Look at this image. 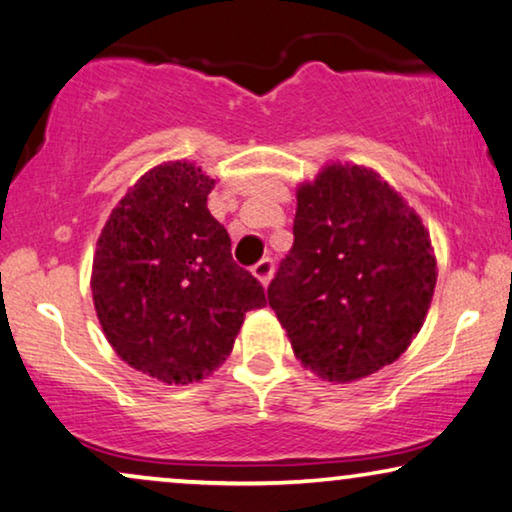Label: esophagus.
I'll list each match as a JSON object with an SVG mask.
<instances>
[{
  "label": "esophagus",
  "instance_id": "1",
  "mask_svg": "<svg viewBox=\"0 0 512 512\" xmlns=\"http://www.w3.org/2000/svg\"><path fill=\"white\" fill-rule=\"evenodd\" d=\"M252 271V276L257 278V281H260L264 288H267L269 285V281H271V276H274V262L271 260H262V262H257L255 267L250 269Z\"/></svg>",
  "mask_w": 512,
  "mask_h": 512
}]
</instances>
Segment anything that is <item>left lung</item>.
Wrapping results in <instances>:
<instances>
[{
    "label": "left lung",
    "instance_id": "1",
    "mask_svg": "<svg viewBox=\"0 0 512 512\" xmlns=\"http://www.w3.org/2000/svg\"><path fill=\"white\" fill-rule=\"evenodd\" d=\"M295 243L267 290L295 358L335 384L391 365L438 281L428 229L377 170L325 163L297 187Z\"/></svg>",
    "mask_w": 512,
    "mask_h": 512
}]
</instances>
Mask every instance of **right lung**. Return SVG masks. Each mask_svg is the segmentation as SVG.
Wrapping results in <instances>:
<instances>
[{"label": "right lung", "instance_id": "1", "mask_svg": "<svg viewBox=\"0 0 512 512\" xmlns=\"http://www.w3.org/2000/svg\"><path fill=\"white\" fill-rule=\"evenodd\" d=\"M213 187L192 161L149 168L109 213L93 255V306L107 342L168 386L213 374L245 313L267 304L210 215Z\"/></svg>", "mask_w": 512, "mask_h": 512}]
</instances>
